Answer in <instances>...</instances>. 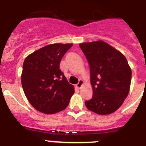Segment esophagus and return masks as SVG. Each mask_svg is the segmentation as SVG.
<instances>
[{
    "instance_id": "1",
    "label": "esophagus",
    "mask_w": 146,
    "mask_h": 146,
    "mask_svg": "<svg viewBox=\"0 0 146 146\" xmlns=\"http://www.w3.org/2000/svg\"><path fill=\"white\" fill-rule=\"evenodd\" d=\"M84 84V82H83V80H79L78 83V84L76 85V87L78 88H80L83 86V85Z\"/></svg>"
}]
</instances>
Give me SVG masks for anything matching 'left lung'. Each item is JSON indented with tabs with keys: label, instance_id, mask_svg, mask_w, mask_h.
Returning a JSON list of instances; mask_svg holds the SVG:
<instances>
[{
	"label": "left lung",
	"instance_id": "obj_1",
	"mask_svg": "<svg viewBox=\"0 0 146 146\" xmlns=\"http://www.w3.org/2000/svg\"><path fill=\"white\" fill-rule=\"evenodd\" d=\"M90 66L93 96L87 108L99 115L115 112L128 96L131 67L123 54L103 40L80 43Z\"/></svg>",
	"mask_w": 146,
	"mask_h": 146
}]
</instances>
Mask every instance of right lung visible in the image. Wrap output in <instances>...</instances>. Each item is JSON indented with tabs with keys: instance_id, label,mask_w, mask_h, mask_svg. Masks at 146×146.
<instances>
[{
	"instance_id": "right-lung-1",
	"label": "right lung",
	"mask_w": 146,
	"mask_h": 146,
	"mask_svg": "<svg viewBox=\"0 0 146 146\" xmlns=\"http://www.w3.org/2000/svg\"><path fill=\"white\" fill-rule=\"evenodd\" d=\"M72 46V43H53L25 58L21 83L27 99L37 111L54 114L65 110L69 104L74 86L60 70V63Z\"/></svg>"
}]
</instances>
